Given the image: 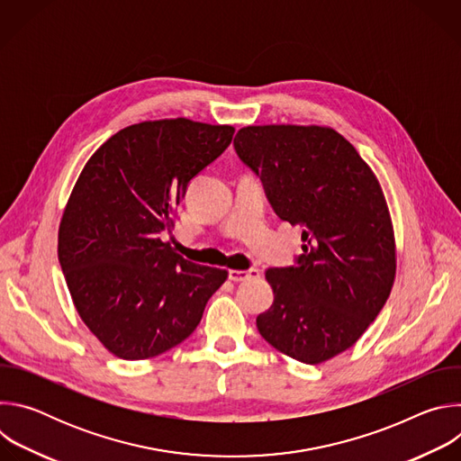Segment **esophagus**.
I'll return each mask as SVG.
<instances>
[{
	"label": "esophagus",
	"instance_id": "1",
	"mask_svg": "<svg viewBox=\"0 0 461 461\" xmlns=\"http://www.w3.org/2000/svg\"><path fill=\"white\" fill-rule=\"evenodd\" d=\"M260 272L257 268H249V270H230V281L233 283H240V281H246V279H251V277H258Z\"/></svg>",
	"mask_w": 461,
	"mask_h": 461
}]
</instances>
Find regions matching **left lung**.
<instances>
[{"label":"left lung","instance_id":"8db88e82","mask_svg":"<svg viewBox=\"0 0 461 461\" xmlns=\"http://www.w3.org/2000/svg\"><path fill=\"white\" fill-rule=\"evenodd\" d=\"M233 146L277 217L303 226L295 265L267 270L274 304L257 317L258 334L301 363H322L365 334L393 285L396 244L381 185L330 127L248 125Z\"/></svg>","mask_w":461,"mask_h":461}]
</instances>
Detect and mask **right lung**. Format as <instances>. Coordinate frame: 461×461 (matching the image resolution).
<instances>
[{"label": "right lung", "instance_id": "right-lung-1", "mask_svg": "<svg viewBox=\"0 0 461 461\" xmlns=\"http://www.w3.org/2000/svg\"><path fill=\"white\" fill-rule=\"evenodd\" d=\"M233 133L187 118L135 123L80 173L59 222L58 258L82 321L116 357L139 361L180 345L226 281V270L194 265L160 233Z\"/></svg>", "mask_w": 461, "mask_h": 461}]
</instances>
